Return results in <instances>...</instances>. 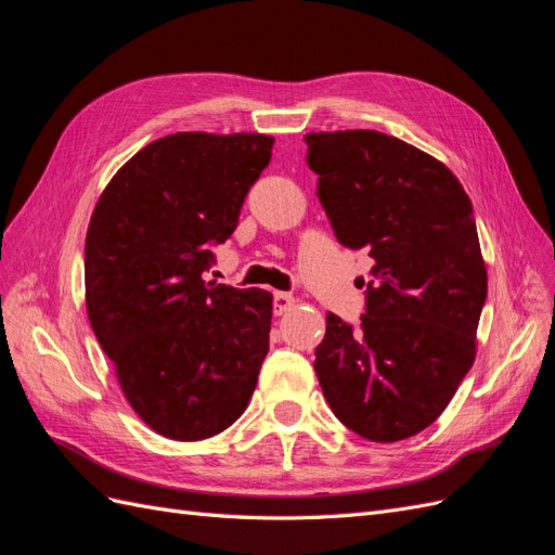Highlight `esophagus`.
<instances>
[{
	"label": "esophagus",
	"instance_id": "esophagus-1",
	"mask_svg": "<svg viewBox=\"0 0 555 555\" xmlns=\"http://www.w3.org/2000/svg\"><path fill=\"white\" fill-rule=\"evenodd\" d=\"M296 304V298L287 292H275L273 294V308H275V314H284L287 310H292Z\"/></svg>",
	"mask_w": 555,
	"mask_h": 555
}]
</instances>
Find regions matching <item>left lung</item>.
Here are the masks:
<instances>
[{
  "label": "left lung",
  "mask_w": 555,
  "mask_h": 555,
  "mask_svg": "<svg viewBox=\"0 0 555 555\" xmlns=\"http://www.w3.org/2000/svg\"><path fill=\"white\" fill-rule=\"evenodd\" d=\"M306 143L335 238L375 259L361 324L326 314L314 373L349 430L412 438L475 363L489 278L473 204L442 162L382 131H312Z\"/></svg>",
  "instance_id": "1"
}]
</instances>
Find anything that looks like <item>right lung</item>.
<instances>
[{"mask_svg": "<svg viewBox=\"0 0 555 555\" xmlns=\"http://www.w3.org/2000/svg\"><path fill=\"white\" fill-rule=\"evenodd\" d=\"M273 143L266 133H171L139 150L94 206L90 324L131 410L169 440L212 438L255 393L273 296L204 273Z\"/></svg>", "mask_w": 555, "mask_h": 555, "instance_id": "right-lung-1", "label": "right lung"}]
</instances>
